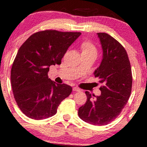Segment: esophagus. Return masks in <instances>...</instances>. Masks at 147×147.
<instances>
[{
	"label": "esophagus",
	"instance_id": "obj_1",
	"mask_svg": "<svg viewBox=\"0 0 147 147\" xmlns=\"http://www.w3.org/2000/svg\"><path fill=\"white\" fill-rule=\"evenodd\" d=\"M73 90L74 91V92H80V88H77V87H74Z\"/></svg>",
	"mask_w": 147,
	"mask_h": 147
}]
</instances>
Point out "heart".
Returning a JSON list of instances; mask_svg holds the SVG:
<instances>
[{"label":"heart","mask_w":147,"mask_h":147,"mask_svg":"<svg viewBox=\"0 0 147 147\" xmlns=\"http://www.w3.org/2000/svg\"><path fill=\"white\" fill-rule=\"evenodd\" d=\"M80 50H81L82 54H96L97 50L94 45L92 42L85 41L82 42L80 45Z\"/></svg>","instance_id":"1"}]
</instances>
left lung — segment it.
<instances>
[{
    "label": "left lung",
    "mask_w": 147,
    "mask_h": 147,
    "mask_svg": "<svg viewBox=\"0 0 147 147\" xmlns=\"http://www.w3.org/2000/svg\"><path fill=\"white\" fill-rule=\"evenodd\" d=\"M103 55L94 75L102 84L101 94L86 91L87 101L78 109V116L94 125L113 121L127 104L132 89V78L127 52L119 42L106 33H97Z\"/></svg>",
    "instance_id": "1"
}]
</instances>
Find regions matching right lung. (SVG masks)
Segmentation results:
<instances>
[{
  "instance_id": "1",
  "label": "right lung",
  "mask_w": 147,
  "mask_h": 147,
  "mask_svg": "<svg viewBox=\"0 0 147 147\" xmlns=\"http://www.w3.org/2000/svg\"><path fill=\"white\" fill-rule=\"evenodd\" d=\"M80 32L39 31L22 45L11 69L12 92L19 108L29 118L42 120L54 116L72 88L48 78L51 65L60 64Z\"/></svg>"
}]
</instances>
